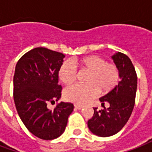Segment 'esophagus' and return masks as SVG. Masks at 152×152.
I'll return each instance as SVG.
<instances>
[{"mask_svg":"<svg viewBox=\"0 0 152 152\" xmlns=\"http://www.w3.org/2000/svg\"><path fill=\"white\" fill-rule=\"evenodd\" d=\"M75 107H76V109H78V110H80V109L83 108V106L77 105V104H76V105H75Z\"/></svg>","mask_w":152,"mask_h":152,"instance_id":"obj_1","label":"esophagus"}]
</instances>
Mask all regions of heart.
Returning a JSON list of instances; mask_svg holds the SVG:
<instances>
[{
	"label": "heart",
	"instance_id": "1",
	"mask_svg": "<svg viewBox=\"0 0 152 152\" xmlns=\"http://www.w3.org/2000/svg\"><path fill=\"white\" fill-rule=\"evenodd\" d=\"M82 71L88 72L85 85H76L65 89L64 96L67 101L76 104H86L94 99L99 92L106 94L111 92L120 80V71L112 63H107L98 55L84 57L72 63L66 61L60 66V80L66 86H71L77 78V70L75 65Z\"/></svg>",
	"mask_w": 152,
	"mask_h": 152
}]
</instances>
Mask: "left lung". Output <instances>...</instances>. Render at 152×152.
Returning <instances> with one entry per match:
<instances>
[{"label": "left lung", "instance_id": "left-lung-1", "mask_svg": "<svg viewBox=\"0 0 152 152\" xmlns=\"http://www.w3.org/2000/svg\"><path fill=\"white\" fill-rule=\"evenodd\" d=\"M120 71L121 81L111 92L100 98L104 107H94V115L88 121V127L93 134L99 137H109L117 134L130 117L137 91V74L130 58L118 52L112 57ZM109 107L106 109L104 104Z\"/></svg>", "mask_w": 152, "mask_h": 152}]
</instances>
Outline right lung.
Listing matches in <instances>:
<instances>
[{"label": "right lung", "instance_id": "right-lung-1", "mask_svg": "<svg viewBox=\"0 0 152 152\" xmlns=\"http://www.w3.org/2000/svg\"><path fill=\"white\" fill-rule=\"evenodd\" d=\"M65 55L43 47L35 48L19 58L14 76V100L19 117L36 137L52 140L62 135L74 106L58 102L62 86L58 72Z\"/></svg>", "mask_w": 152, "mask_h": 152}]
</instances>
